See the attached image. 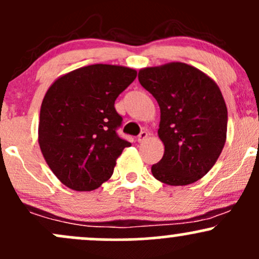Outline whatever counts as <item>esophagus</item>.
Wrapping results in <instances>:
<instances>
[{
    "label": "esophagus",
    "mask_w": 259,
    "mask_h": 259,
    "mask_svg": "<svg viewBox=\"0 0 259 259\" xmlns=\"http://www.w3.org/2000/svg\"><path fill=\"white\" fill-rule=\"evenodd\" d=\"M148 135H149L148 132H141L140 135H139V137H138V141H139V143H143V141L145 140L146 138H148Z\"/></svg>",
    "instance_id": "esophagus-1"
}]
</instances>
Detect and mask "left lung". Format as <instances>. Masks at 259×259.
Segmentation results:
<instances>
[{"instance_id":"obj_1","label":"left lung","mask_w":259,"mask_h":259,"mask_svg":"<svg viewBox=\"0 0 259 259\" xmlns=\"http://www.w3.org/2000/svg\"><path fill=\"white\" fill-rule=\"evenodd\" d=\"M139 81L160 107L157 135L164 156L154 178L171 186L194 184L221 155L227 135V107L212 78L181 62L139 70Z\"/></svg>"}]
</instances>
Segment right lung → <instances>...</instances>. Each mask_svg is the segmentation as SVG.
<instances>
[{
	"mask_svg": "<svg viewBox=\"0 0 259 259\" xmlns=\"http://www.w3.org/2000/svg\"><path fill=\"white\" fill-rule=\"evenodd\" d=\"M137 74L122 65L92 64L61 75L48 88L40 105L38 143L46 162L67 187L98 189L132 145L116 134L122 118L114 103Z\"/></svg>",
	"mask_w": 259,
	"mask_h": 259,
	"instance_id": "add662e5",
	"label": "right lung"
}]
</instances>
